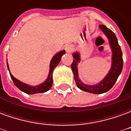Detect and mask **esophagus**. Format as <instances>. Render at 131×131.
<instances>
[{
  "mask_svg": "<svg viewBox=\"0 0 131 131\" xmlns=\"http://www.w3.org/2000/svg\"><path fill=\"white\" fill-rule=\"evenodd\" d=\"M64 49L67 52H71L72 51V49H73V47L70 44H67L65 46H64Z\"/></svg>",
  "mask_w": 131,
  "mask_h": 131,
  "instance_id": "obj_1",
  "label": "esophagus"
}]
</instances>
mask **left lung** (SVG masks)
Wrapping results in <instances>:
<instances>
[{
	"instance_id": "obj_1",
	"label": "left lung",
	"mask_w": 131,
	"mask_h": 131,
	"mask_svg": "<svg viewBox=\"0 0 131 131\" xmlns=\"http://www.w3.org/2000/svg\"><path fill=\"white\" fill-rule=\"evenodd\" d=\"M99 28L104 33V34L109 40L110 48L112 52V65L107 75L101 81L95 85H87L83 83L79 77L78 64L81 61V56L79 52H75L73 53L74 59L71 65L77 87L82 91L93 94H102L110 91L114 85L123 69L122 52L114 33L104 25H100Z\"/></svg>"
}]
</instances>
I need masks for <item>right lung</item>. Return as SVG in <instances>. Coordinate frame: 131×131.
Instances as JSON below:
<instances>
[{"instance_id": "right-lung-1", "label": "right lung", "mask_w": 131, "mask_h": 131, "mask_svg": "<svg viewBox=\"0 0 131 131\" xmlns=\"http://www.w3.org/2000/svg\"><path fill=\"white\" fill-rule=\"evenodd\" d=\"M65 53V50H62L57 52V54H55L52 58L51 61H50V69H49V74L48 76L47 79L42 83H40L39 85H30L27 83L21 82L18 79H17L16 78L13 77L12 74L10 73V69H9V65L8 63L7 62V67L9 72H10V75L11 79L13 80L14 84L17 87V88L24 92L25 93L29 94V95H33V94L39 93H45L49 91L50 88H51L52 85V72L54 69L57 67L59 63H60V60H61V57L63 54Z\"/></svg>"}]
</instances>
